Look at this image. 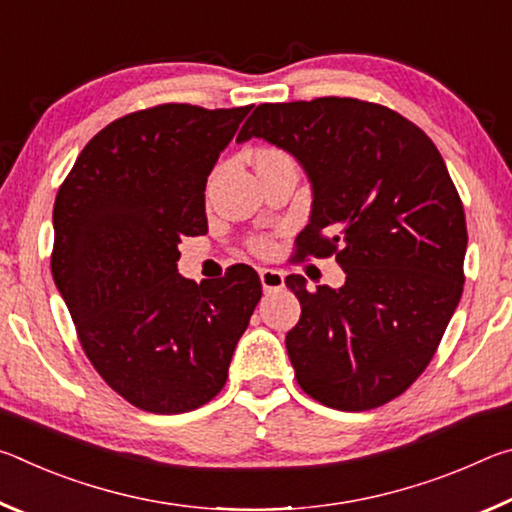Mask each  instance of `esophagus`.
I'll return each instance as SVG.
<instances>
[{
    "label": "esophagus",
    "mask_w": 512,
    "mask_h": 512,
    "mask_svg": "<svg viewBox=\"0 0 512 512\" xmlns=\"http://www.w3.org/2000/svg\"><path fill=\"white\" fill-rule=\"evenodd\" d=\"M259 280H262L266 293L284 289V273L277 271V268H259Z\"/></svg>",
    "instance_id": "obj_1"
}]
</instances>
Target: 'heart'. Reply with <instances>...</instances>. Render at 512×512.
<instances>
[{
	"instance_id": "obj_1",
	"label": "heart",
	"mask_w": 512,
	"mask_h": 512,
	"mask_svg": "<svg viewBox=\"0 0 512 512\" xmlns=\"http://www.w3.org/2000/svg\"><path fill=\"white\" fill-rule=\"evenodd\" d=\"M277 153H280V151L262 149V151H257V158H262V155H277ZM250 246H253L255 253H266V250H271V239H268V237H257Z\"/></svg>"
}]
</instances>
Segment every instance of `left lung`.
I'll list each match as a JSON object with an SVG mask.
<instances>
[{
	"mask_svg": "<svg viewBox=\"0 0 512 512\" xmlns=\"http://www.w3.org/2000/svg\"><path fill=\"white\" fill-rule=\"evenodd\" d=\"M262 137L305 169L314 203L298 255L329 257L345 284L307 291L287 352L302 391L339 411L402 395L429 366L463 293L467 228L443 155L379 103H262L237 142Z\"/></svg>",
	"mask_w": 512,
	"mask_h": 512,
	"instance_id": "1",
	"label": "left lung"
}]
</instances>
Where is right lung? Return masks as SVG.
Returning <instances> with one entry per match:
<instances>
[{"instance_id":"right-lung-1","label":"right lung","mask_w":512,"mask_h":512,"mask_svg":"<svg viewBox=\"0 0 512 512\" xmlns=\"http://www.w3.org/2000/svg\"><path fill=\"white\" fill-rule=\"evenodd\" d=\"M253 106L131 112L85 144L54 203L51 273L83 352L126 402L194 411L221 391L262 284L178 273L180 237L207 230L205 185Z\"/></svg>"}]
</instances>
